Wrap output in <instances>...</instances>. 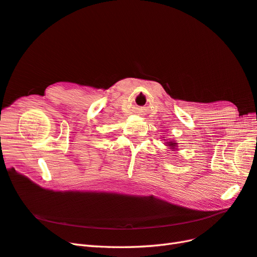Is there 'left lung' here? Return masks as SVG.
I'll list each match as a JSON object with an SVG mask.
<instances>
[{
	"instance_id": "8db88e82",
	"label": "left lung",
	"mask_w": 257,
	"mask_h": 257,
	"mask_svg": "<svg viewBox=\"0 0 257 257\" xmlns=\"http://www.w3.org/2000/svg\"><path fill=\"white\" fill-rule=\"evenodd\" d=\"M164 138H165V137H163V141H165ZM165 146H168V149H170V150H172V151H175V150H177L178 144L176 143V141H169V142L166 141Z\"/></svg>"
}]
</instances>
